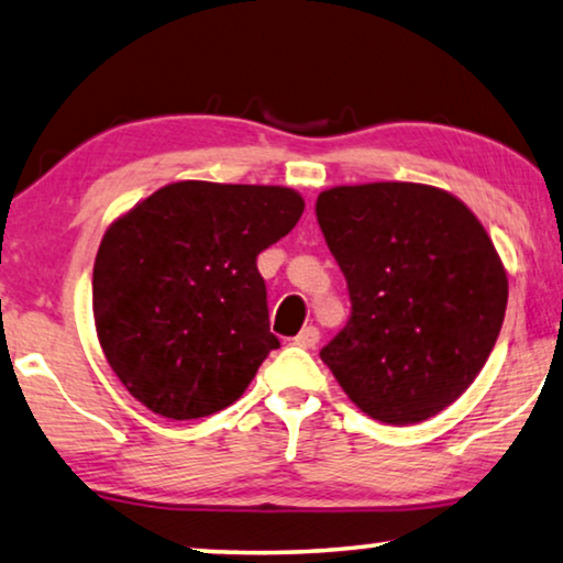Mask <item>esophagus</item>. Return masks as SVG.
<instances>
[{
    "label": "esophagus",
    "mask_w": 563,
    "mask_h": 563,
    "mask_svg": "<svg viewBox=\"0 0 563 563\" xmlns=\"http://www.w3.org/2000/svg\"><path fill=\"white\" fill-rule=\"evenodd\" d=\"M318 339H321V333H318L316 325H306V329L296 335V343L303 349H313Z\"/></svg>",
    "instance_id": "esophagus-1"
}]
</instances>
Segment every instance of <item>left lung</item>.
<instances>
[{
  "instance_id": "left-lung-1",
  "label": "left lung",
  "mask_w": 563,
  "mask_h": 563,
  "mask_svg": "<svg viewBox=\"0 0 563 563\" xmlns=\"http://www.w3.org/2000/svg\"><path fill=\"white\" fill-rule=\"evenodd\" d=\"M316 217L351 298L323 364L379 422L442 412L481 374L506 316L488 232L450 191L412 181L325 189Z\"/></svg>"
}]
</instances>
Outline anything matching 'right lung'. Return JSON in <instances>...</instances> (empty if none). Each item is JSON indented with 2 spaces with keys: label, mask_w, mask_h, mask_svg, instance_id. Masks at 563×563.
Here are the masks:
<instances>
[{
  "label": "right lung",
  "mask_w": 563,
  "mask_h": 563,
  "mask_svg": "<svg viewBox=\"0 0 563 563\" xmlns=\"http://www.w3.org/2000/svg\"><path fill=\"white\" fill-rule=\"evenodd\" d=\"M306 201L288 187L176 181L100 240L93 316L100 349L151 412L199 419L242 397L280 341L257 255Z\"/></svg>",
  "instance_id": "right-lung-1"
}]
</instances>
